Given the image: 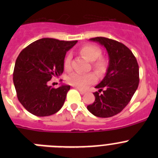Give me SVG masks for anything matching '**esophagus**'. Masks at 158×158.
Wrapping results in <instances>:
<instances>
[{
  "mask_svg": "<svg viewBox=\"0 0 158 158\" xmlns=\"http://www.w3.org/2000/svg\"><path fill=\"white\" fill-rule=\"evenodd\" d=\"M77 89L78 91L80 92V93H81V95H84V94H85V93H86L85 91H84V90H82V89H79V88H77Z\"/></svg>",
  "mask_w": 158,
  "mask_h": 158,
  "instance_id": "obj_1",
  "label": "esophagus"
}]
</instances>
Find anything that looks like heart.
Here are the masks:
<instances>
[{
  "mask_svg": "<svg viewBox=\"0 0 158 158\" xmlns=\"http://www.w3.org/2000/svg\"><path fill=\"white\" fill-rule=\"evenodd\" d=\"M80 53L89 62H93V67L98 74H103L107 69V61L101 56L102 51L98 47L94 45H85L80 49ZM64 68L66 71L71 69V55L68 54L64 60ZM67 82L71 85L79 89H86L89 85L95 83L96 77L93 73H73L67 77Z\"/></svg>",
  "mask_w": 158,
  "mask_h": 158,
  "instance_id": "b5f03b06",
  "label": "heart"
}]
</instances>
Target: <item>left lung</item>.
<instances>
[{"label": "left lung", "instance_id": "left-lung-1", "mask_svg": "<svg viewBox=\"0 0 158 158\" xmlns=\"http://www.w3.org/2000/svg\"><path fill=\"white\" fill-rule=\"evenodd\" d=\"M106 48L109 65L105 77L95 88V101L87 108L95 116L108 118L123 111L135 94L139 83L136 58L127 47L104 37L90 39Z\"/></svg>", "mask_w": 158, "mask_h": 158}]
</instances>
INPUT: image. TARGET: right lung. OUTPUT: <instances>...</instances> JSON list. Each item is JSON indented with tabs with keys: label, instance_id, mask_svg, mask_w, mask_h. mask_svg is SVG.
Here are the masks:
<instances>
[{
	"label": "right lung",
	"instance_id": "1",
	"mask_svg": "<svg viewBox=\"0 0 158 158\" xmlns=\"http://www.w3.org/2000/svg\"><path fill=\"white\" fill-rule=\"evenodd\" d=\"M77 41L43 38L19 53L13 71L17 98L25 109L36 116H48L63 106L70 86L53 88L48 81L62 74L65 54Z\"/></svg>",
	"mask_w": 158,
	"mask_h": 158
}]
</instances>
